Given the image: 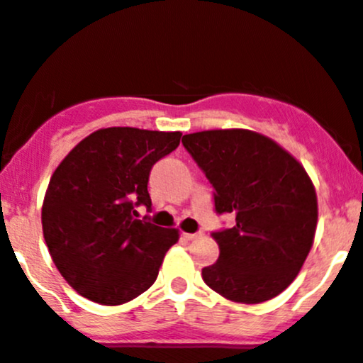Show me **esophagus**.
I'll list each match as a JSON object with an SVG mask.
<instances>
[{"label": "esophagus", "instance_id": "obj_1", "mask_svg": "<svg viewBox=\"0 0 363 363\" xmlns=\"http://www.w3.org/2000/svg\"><path fill=\"white\" fill-rule=\"evenodd\" d=\"M182 236H184L186 240H197V238H201L202 233H184Z\"/></svg>", "mask_w": 363, "mask_h": 363}]
</instances>
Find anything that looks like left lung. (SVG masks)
<instances>
[{"mask_svg": "<svg viewBox=\"0 0 363 363\" xmlns=\"http://www.w3.org/2000/svg\"><path fill=\"white\" fill-rule=\"evenodd\" d=\"M215 188L216 213H235V228L213 233L216 263L202 269L209 289L235 303L279 296L313 245L317 195L299 161L267 135L218 128L182 135Z\"/></svg>", "mask_w": 363, "mask_h": 363, "instance_id": "left-lung-1", "label": "left lung"}]
</instances>
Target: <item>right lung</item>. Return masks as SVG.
<instances>
[{"label": "right lung", "instance_id": "add662e5", "mask_svg": "<svg viewBox=\"0 0 363 363\" xmlns=\"http://www.w3.org/2000/svg\"><path fill=\"white\" fill-rule=\"evenodd\" d=\"M181 132L100 128L84 138L50 179L43 235L71 289L93 303L116 306L148 290L177 229L138 220L150 208L148 175L181 143Z\"/></svg>", "mask_w": 363, "mask_h": 363}]
</instances>
